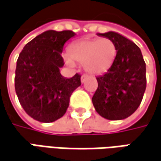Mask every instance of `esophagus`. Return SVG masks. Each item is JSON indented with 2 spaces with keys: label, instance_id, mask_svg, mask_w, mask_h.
<instances>
[{
  "label": "esophagus",
  "instance_id": "esophagus-1",
  "mask_svg": "<svg viewBox=\"0 0 161 161\" xmlns=\"http://www.w3.org/2000/svg\"><path fill=\"white\" fill-rule=\"evenodd\" d=\"M88 78V76H87V74H83L82 76H81V78H80V80H81V83H84L86 81V80Z\"/></svg>",
  "mask_w": 161,
  "mask_h": 161
}]
</instances>
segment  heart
<instances>
[{"instance_id": "b5f03b06", "label": "heart", "mask_w": 161, "mask_h": 161, "mask_svg": "<svg viewBox=\"0 0 161 161\" xmlns=\"http://www.w3.org/2000/svg\"><path fill=\"white\" fill-rule=\"evenodd\" d=\"M116 55V45L108 38H87L74 43L69 49V56L74 60L84 63L85 71L92 75L107 72L112 66ZM67 65L74 62L66 58Z\"/></svg>"}]
</instances>
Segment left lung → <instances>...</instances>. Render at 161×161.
<instances>
[{
	"mask_svg": "<svg viewBox=\"0 0 161 161\" xmlns=\"http://www.w3.org/2000/svg\"><path fill=\"white\" fill-rule=\"evenodd\" d=\"M112 41L116 55L110 68L97 77L98 87L92 97L100 116L108 120H122L133 114L146 91V63L136 44L118 33H97Z\"/></svg>",
	"mask_w": 161,
	"mask_h": 161,
	"instance_id": "obj_1",
	"label": "left lung"
}]
</instances>
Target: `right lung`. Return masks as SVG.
Returning <instances> with one entry per match:
<instances>
[{
    "label": "right lung",
    "mask_w": 161,
    "mask_h": 161,
    "mask_svg": "<svg viewBox=\"0 0 161 161\" xmlns=\"http://www.w3.org/2000/svg\"><path fill=\"white\" fill-rule=\"evenodd\" d=\"M76 34L47 31L23 47L16 61L15 88L25 112L35 120L52 123L65 115L72 93L80 86V75L65 78L61 57L64 45Z\"/></svg>",
    "instance_id": "add662e5"
}]
</instances>
